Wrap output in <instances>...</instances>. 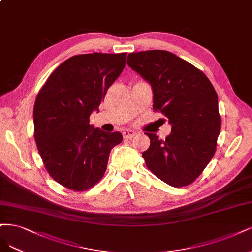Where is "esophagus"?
<instances>
[{"instance_id": "obj_1", "label": "esophagus", "mask_w": 252, "mask_h": 252, "mask_svg": "<svg viewBox=\"0 0 252 252\" xmlns=\"http://www.w3.org/2000/svg\"><path fill=\"white\" fill-rule=\"evenodd\" d=\"M136 133L134 131H132V130H125V131L123 132V137L124 138H127V140H130V138H132Z\"/></svg>"}]
</instances>
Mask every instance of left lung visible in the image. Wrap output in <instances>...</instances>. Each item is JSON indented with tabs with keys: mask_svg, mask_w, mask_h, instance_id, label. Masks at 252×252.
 Returning <instances> with one entry per match:
<instances>
[{
	"mask_svg": "<svg viewBox=\"0 0 252 252\" xmlns=\"http://www.w3.org/2000/svg\"><path fill=\"white\" fill-rule=\"evenodd\" d=\"M127 64L148 81L153 109L169 119L171 134L159 140L146 132V166L163 182L186 187L200 176L216 152L221 130L218 96L205 74L162 50L130 53Z\"/></svg>",
	"mask_w": 252,
	"mask_h": 252,
	"instance_id": "1",
	"label": "left lung"
}]
</instances>
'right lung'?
Returning a JSON list of instances; mask_svg holds the SVG:
<instances>
[{
	"instance_id": "1",
	"label": "right lung",
	"mask_w": 252,
	"mask_h": 252,
	"mask_svg": "<svg viewBox=\"0 0 252 252\" xmlns=\"http://www.w3.org/2000/svg\"><path fill=\"white\" fill-rule=\"evenodd\" d=\"M127 53L80 54L66 59L37 94L33 108L34 138L49 175L82 192L98 184L120 132L90 125V116L124 70Z\"/></svg>"
}]
</instances>
